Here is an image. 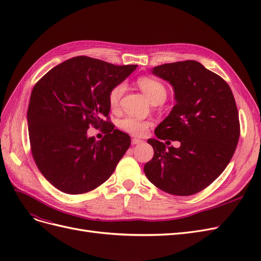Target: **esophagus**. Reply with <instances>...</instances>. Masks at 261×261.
<instances>
[{
    "label": "esophagus",
    "instance_id": "1",
    "mask_svg": "<svg viewBox=\"0 0 261 261\" xmlns=\"http://www.w3.org/2000/svg\"><path fill=\"white\" fill-rule=\"evenodd\" d=\"M141 143H143V140L139 139V138H133V139H132V145H133V146L139 145V144H141Z\"/></svg>",
    "mask_w": 261,
    "mask_h": 261
}]
</instances>
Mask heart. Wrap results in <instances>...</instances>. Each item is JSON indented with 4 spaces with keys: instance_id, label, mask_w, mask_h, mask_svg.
I'll list each match as a JSON object with an SVG mask.
<instances>
[{
    "instance_id": "1",
    "label": "heart",
    "mask_w": 261,
    "mask_h": 261,
    "mask_svg": "<svg viewBox=\"0 0 261 261\" xmlns=\"http://www.w3.org/2000/svg\"><path fill=\"white\" fill-rule=\"evenodd\" d=\"M137 84L139 86V88L146 94V97L150 100V102L158 99L164 100L165 97H167V89H165V87L160 82L153 80V78L141 77L137 81ZM124 91V84H118L115 87H113L112 90L109 93V103L111 106V108L117 107ZM118 126L126 133L132 134V135L143 136L145 135V133L150 126V123L148 121H143L139 120V118L129 116L122 120L120 124H118Z\"/></svg>"
}]
</instances>
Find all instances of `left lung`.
<instances>
[{
  "mask_svg": "<svg viewBox=\"0 0 261 261\" xmlns=\"http://www.w3.org/2000/svg\"><path fill=\"white\" fill-rule=\"evenodd\" d=\"M151 73L169 82L176 103L156 126L158 138L148 139L154 154L145 164V174L165 193L196 194L220 176L238 146L239 111L232 90L197 61L155 66ZM160 139L178 140L180 147L165 146Z\"/></svg>",
  "mask_w": 261,
  "mask_h": 261,
  "instance_id": "1",
  "label": "left lung"
}]
</instances>
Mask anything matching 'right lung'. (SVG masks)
Here are the masks:
<instances>
[{
	"mask_svg": "<svg viewBox=\"0 0 261 261\" xmlns=\"http://www.w3.org/2000/svg\"><path fill=\"white\" fill-rule=\"evenodd\" d=\"M137 65L117 66L88 57L61 63L34 87L27 111L31 151L42 175L59 191L84 194L112 175L130 146V137L103 120L109 93ZM107 125L101 141L89 125Z\"/></svg>",
	"mask_w": 261,
	"mask_h": 261,
	"instance_id": "right-lung-1",
	"label": "right lung"
}]
</instances>
